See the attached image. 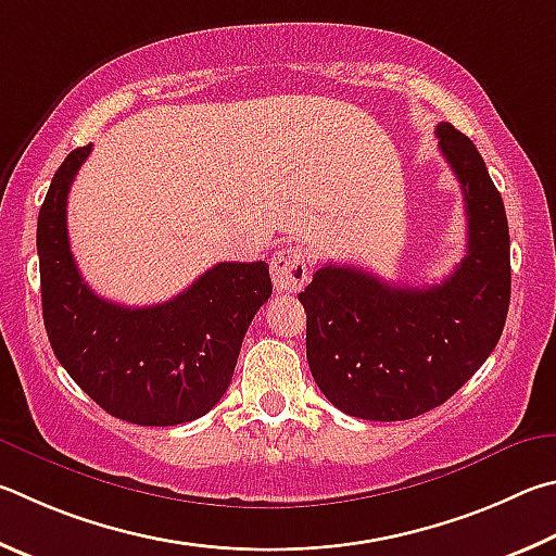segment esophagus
<instances>
[{
  "label": "esophagus",
  "instance_id": "obj_1",
  "mask_svg": "<svg viewBox=\"0 0 556 556\" xmlns=\"http://www.w3.org/2000/svg\"><path fill=\"white\" fill-rule=\"evenodd\" d=\"M270 276L273 286L280 293H298L303 290L309 280V266L307 256L300 247H286L270 258Z\"/></svg>",
  "mask_w": 556,
  "mask_h": 556
}]
</instances>
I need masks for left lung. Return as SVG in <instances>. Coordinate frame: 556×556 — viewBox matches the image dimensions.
I'll use <instances>...</instances> for the list:
<instances>
[{
	"label": "left lung",
	"mask_w": 556,
	"mask_h": 556,
	"mask_svg": "<svg viewBox=\"0 0 556 556\" xmlns=\"http://www.w3.org/2000/svg\"><path fill=\"white\" fill-rule=\"evenodd\" d=\"M464 192L466 256L440 286L407 288L327 263L300 293L307 364L319 391L362 420H410L459 391L498 344L510 305V233L503 198L471 139L437 124Z\"/></svg>",
	"instance_id": "left-lung-1"
}]
</instances>
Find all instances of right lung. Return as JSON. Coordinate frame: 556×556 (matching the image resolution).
<instances>
[{
	"label": "right lung",
	"instance_id": "1",
	"mask_svg": "<svg viewBox=\"0 0 556 556\" xmlns=\"http://www.w3.org/2000/svg\"><path fill=\"white\" fill-rule=\"evenodd\" d=\"M92 146L67 153L38 212L48 342L92 401L119 420L170 427L227 391L243 334L273 293L266 261L217 263L168 303L124 307L92 293L67 241V192Z\"/></svg>",
	"mask_w": 556,
	"mask_h": 556
}]
</instances>
